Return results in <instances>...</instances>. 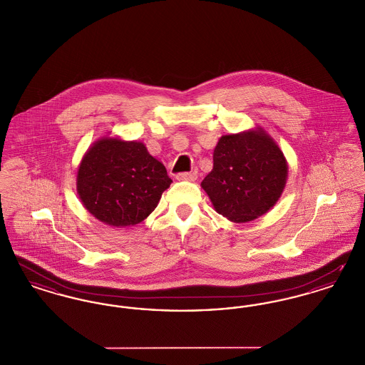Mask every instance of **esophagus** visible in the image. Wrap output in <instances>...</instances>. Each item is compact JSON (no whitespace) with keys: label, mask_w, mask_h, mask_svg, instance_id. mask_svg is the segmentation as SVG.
Segmentation results:
<instances>
[{"label":"esophagus","mask_w":365,"mask_h":365,"mask_svg":"<svg viewBox=\"0 0 365 365\" xmlns=\"http://www.w3.org/2000/svg\"><path fill=\"white\" fill-rule=\"evenodd\" d=\"M176 179H178V180H189V182H194V180L197 179V171L176 174Z\"/></svg>","instance_id":"esophagus-1"}]
</instances>
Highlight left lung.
<instances>
[{"label":"left lung","instance_id":"8db88e82","mask_svg":"<svg viewBox=\"0 0 365 365\" xmlns=\"http://www.w3.org/2000/svg\"><path fill=\"white\" fill-rule=\"evenodd\" d=\"M287 161L262 128L223 135L213 150V168L201 182L217 213L234 223L257 219L278 202Z\"/></svg>","mask_w":365,"mask_h":365}]
</instances>
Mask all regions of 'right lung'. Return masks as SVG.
Here are the masks:
<instances>
[{"instance_id":"1","label":"right lung","mask_w":365,"mask_h":365,"mask_svg":"<svg viewBox=\"0 0 365 365\" xmlns=\"http://www.w3.org/2000/svg\"><path fill=\"white\" fill-rule=\"evenodd\" d=\"M165 167L137 140L98 139L82 158L76 190L83 207L115 227L138 225L171 185Z\"/></svg>"}]
</instances>
